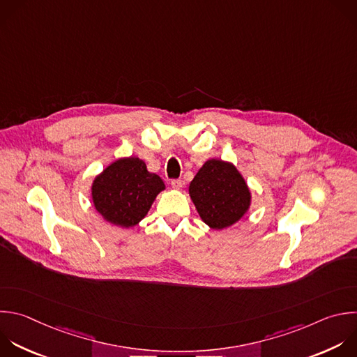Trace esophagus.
<instances>
[{"mask_svg": "<svg viewBox=\"0 0 357 357\" xmlns=\"http://www.w3.org/2000/svg\"><path fill=\"white\" fill-rule=\"evenodd\" d=\"M171 186H172L174 189L179 190V189H182V186H183V182H182L181 179H172V181H171Z\"/></svg>", "mask_w": 357, "mask_h": 357, "instance_id": "34e87169", "label": "esophagus"}]
</instances>
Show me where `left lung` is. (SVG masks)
Masks as SVG:
<instances>
[{
	"label": "left lung",
	"mask_w": 357,
	"mask_h": 357,
	"mask_svg": "<svg viewBox=\"0 0 357 357\" xmlns=\"http://www.w3.org/2000/svg\"><path fill=\"white\" fill-rule=\"evenodd\" d=\"M190 199L200 218L213 229L238 222L250 210L251 192L231 162L211 158L189 185Z\"/></svg>",
	"instance_id": "left-lung-1"
}]
</instances>
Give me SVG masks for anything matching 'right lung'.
Here are the masks:
<instances>
[{
  "label": "right lung",
  "mask_w": 357,
  "mask_h": 357,
  "mask_svg": "<svg viewBox=\"0 0 357 357\" xmlns=\"http://www.w3.org/2000/svg\"><path fill=\"white\" fill-rule=\"evenodd\" d=\"M165 189L162 179L147 171L137 157L119 158L95 176L92 202L105 221L130 228L149 213L157 195Z\"/></svg>",
  "instance_id": "right-lung-1"
}]
</instances>
